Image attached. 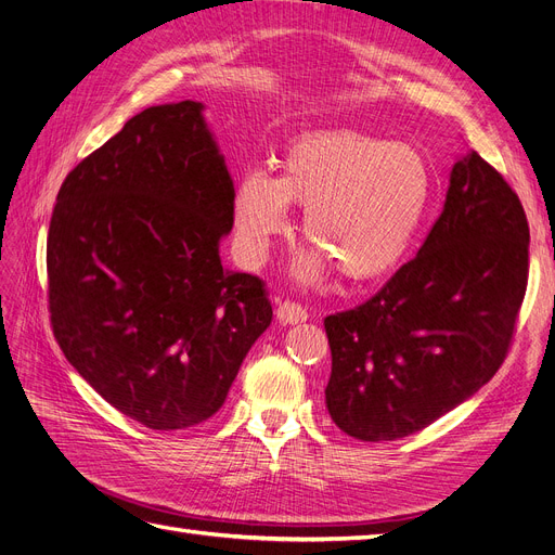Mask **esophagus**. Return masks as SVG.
I'll return each mask as SVG.
<instances>
[{"instance_id": "obj_1", "label": "esophagus", "mask_w": 555, "mask_h": 555, "mask_svg": "<svg viewBox=\"0 0 555 555\" xmlns=\"http://www.w3.org/2000/svg\"><path fill=\"white\" fill-rule=\"evenodd\" d=\"M275 314H278V319L282 324H304V322H308V310L304 308V306H298V304H294V300H282V304L278 306V310H275Z\"/></svg>"}]
</instances>
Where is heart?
<instances>
[{
    "instance_id": "1",
    "label": "heart",
    "mask_w": 555,
    "mask_h": 555,
    "mask_svg": "<svg viewBox=\"0 0 555 555\" xmlns=\"http://www.w3.org/2000/svg\"><path fill=\"white\" fill-rule=\"evenodd\" d=\"M430 198L433 169L418 147L354 129L312 131L284 145L275 178L251 171L238 182L233 227L245 261L259 266L289 231L287 206H298L317 251L296 259V280L322 282L328 260L351 282H373L408 257Z\"/></svg>"
}]
</instances>
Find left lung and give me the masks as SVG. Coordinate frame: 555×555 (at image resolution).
<instances>
[{
	"mask_svg": "<svg viewBox=\"0 0 555 555\" xmlns=\"http://www.w3.org/2000/svg\"><path fill=\"white\" fill-rule=\"evenodd\" d=\"M528 245L516 192L467 150L416 257L371 300L324 319L335 426L363 442L400 440L475 396L507 357Z\"/></svg>",
	"mask_w": 555,
	"mask_h": 555,
	"instance_id": "obj_1",
	"label": "left lung"
}]
</instances>
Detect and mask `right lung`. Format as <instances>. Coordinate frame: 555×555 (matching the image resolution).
Instances as JSON below:
<instances>
[{"instance_id":"right-lung-1","label":"right lung","mask_w":555,"mask_h":555,"mask_svg":"<svg viewBox=\"0 0 555 555\" xmlns=\"http://www.w3.org/2000/svg\"><path fill=\"white\" fill-rule=\"evenodd\" d=\"M233 180L204 104L145 108L66 176L48 304L78 375L153 430L206 422L271 326L263 282L222 268Z\"/></svg>"}]
</instances>
